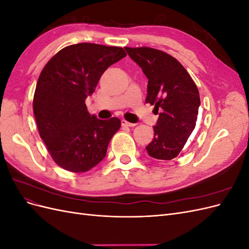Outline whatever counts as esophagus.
<instances>
[{"mask_svg": "<svg viewBox=\"0 0 249 249\" xmlns=\"http://www.w3.org/2000/svg\"><path fill=\"white\" fill-rule=\"evenodd\" d=\"M122 124H123L124 126H135V125H136V124H132V123L126 122L125 119H123V120H122Z\"/></svg>", "mask_w": 249, "mask_h": 249, "instance_id": "esophagus-1", "label": "esophagus"}]
</instances>
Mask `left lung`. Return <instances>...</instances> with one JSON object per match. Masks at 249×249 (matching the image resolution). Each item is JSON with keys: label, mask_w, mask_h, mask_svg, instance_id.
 I'll return each mask as SVG.
<instances>
[{"label": "left lung", "mask_w": 249, "mask_h": 249, "mask_svg": "<svg viewBox=\"0 0 249 249\" xmlns=\"http://www.w3.org/2000/svg\"><path fill=\"white\" fill-rule=\"evenodd\" d=\"M124 49L148 79L145 102L160 111L147 153L157 160H171L196 124L198 89L185 67L167 53L147 47Z\"/></svg>", "instance_id": "left-lung-1"}]
</instances>
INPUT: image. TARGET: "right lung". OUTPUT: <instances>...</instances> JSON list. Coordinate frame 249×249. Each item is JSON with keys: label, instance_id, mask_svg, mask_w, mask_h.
Listing matches in <instances>:
<instances>
[{"label": "right lung", "instance_id": "obj_1", "mask_svg": "<svg viewBox=\"0 0 249 249\" xmlns=\"http://www.w3.org/2000/svg\"><path fill=\"white\" fill-rule=\"evenodd\" d=\"M125 56L123 48L82 42L60 50L41 71L33 111L48 152L63 169L85 172L106 156L122 123L91 115L85 100L105 71Z\"/></svg>", "mask_w": 249, "mask_h": 249}]
</instances>
